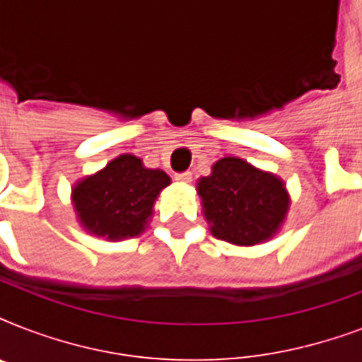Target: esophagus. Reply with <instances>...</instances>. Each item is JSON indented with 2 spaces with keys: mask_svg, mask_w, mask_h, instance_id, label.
Here are the masks:
<instances>
[{
  "mask_svg": "<svg viewBox=\"0 0 362 362\" xmlns=\"http://www.w3.org/2000/svg\"><path fill=\"white\" fill-rule=\"evenodd\" d=\"M175 178L178 182H182V184H189L193 176H192V173H189V170H184V173H176Z\"/></svg>",
  "mask_w": 362,
  "mask_h": 362,
  "instance_id": "obj_1",
  "label": "esophagus"
}]
</instances>
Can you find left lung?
I'll list each match as a JSON object with an SVG mask.
<instances>
[{
    "label": "left lung",
    "mask_w": 362,
    "mask_h": 362,
    "mask_svg": "<svg viewBox=\"0 0 362 362\" xmlns=\"http://www.w3.org/2000/svg\"><path fill=\"white\" fill-rule=\"evenodd\" d=\"M210 231L220 240L253 246L269 240L289 209L284 182L238 158L216 161L197 184Z\"/></svg>",
    "instance_id": "1"
}]
</instances>
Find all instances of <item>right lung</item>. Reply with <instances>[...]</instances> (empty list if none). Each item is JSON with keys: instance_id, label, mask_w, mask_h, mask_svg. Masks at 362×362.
<instances>
[{"instance_id": "add662e5", "label": "right lung", "mask_w": 362, "mask_h": 362, "mask_svg": "<svg viewBox=\"0 0 362 362\" xmlns=\"http://www.w3.org/2000/svg\"><path fill=\"white\" fill-rule=\"evenodd\" d=\"M169 184L167 173L146 169L141 159L124 153L78 182L73 189V204L86 231L122 240L144 231L159 192Z\"/></svg>"}]
</instances>
